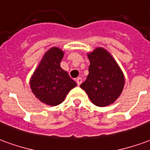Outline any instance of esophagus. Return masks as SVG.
<instances>
[{
	"instance_id": "1",
	"label": "esophagus",
	"mask_w": 150,
	"mask_h": 150,
	"mask_svg": "<svg viewBox=\"0 0 150 150\" xmlns=\"http://www.w3.org/2000/svg\"><path fill=\"white\" fill-rule=\"evenodd\" d=\"M76 83H77V85L79 86L81 84V83H82V79L81 78H77L76 79Z\"/></svg>"
}]
</instances>
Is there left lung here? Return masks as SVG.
<instances>
[{
	"label": "left lung",
	"mask_w": 150,
	"mask_h": 150,
	"mask_svg": "<svg viewBox=\"0 0 150 150\" xmlns=\"http://www.w3.org/2000/svg\"><path fill=\"white\" fill-rule=\"evenodd\" d=\"M90 60L88 75L80 88L88 95L97 106H106L115 101L121 94L124 77L115 59L101 48L88 55Z\"/></svg>",
	"instance_id": "obj_1"
}]
</instances>
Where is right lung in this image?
Returning a JSON list of instances; mask_svg holds the SVG:
<instances>
[{
  "mask_svg": "<svg viewBox=\"0 0 150 150\" xmlns=\"http://www.w3.org/2000/svg\"><path fill=\"white\" fill-rule=\"evenodd\" d=\"M63 52L53 47L44 55L31 79L32 93L40 101L50 105H57L76 86L67 71L60 67Z\"/></svg>",
  "mask_w": 150,
  "mask_h": 150,
  "instance_id": "1",
  "label": "right lung"
}]
</instances>
